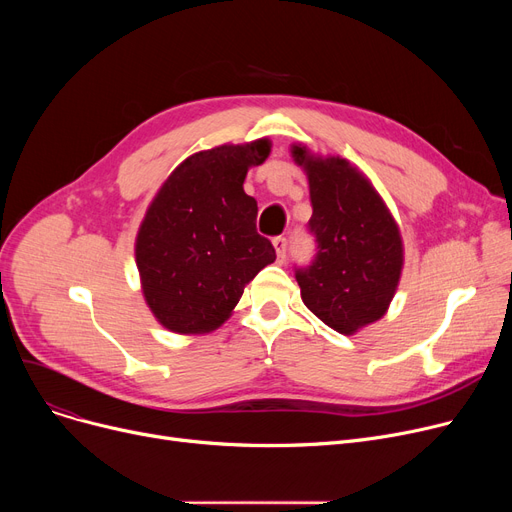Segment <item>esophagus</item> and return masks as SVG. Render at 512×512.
I'll list each match as a JSON object with an SVG mask.
<instances>
[{
  "mask_svg": "<svg viewBox=\"0 0 512 512\" xmlns=\"http://www.w3.org/2000/svg\"><path fill=\"white\" fill-rule=\"evenodd\" d=\"M274 249H276L278 261H284V259H286V251H288V240H286V236H276V238H274Z\"/></svg>",
  "mask_w": 512,
  "mask_h": 512,
  "instance_id": "esophagus-1",
  "label": "esophagus"
}]
</instances>
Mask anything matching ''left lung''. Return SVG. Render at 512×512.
<instances>
[{"mask_svg": "<svg viewBox=\"0 0 512 512\" xmlns=\"http://www.w3.org/2000/svg\"><path fill=\"white\" fill-rule=\"evenodd\" d=\"M307 170L315 238L309 265L294 267L303 303L340 334L380 319L398 286L402 242L396 222L369 180L346 159L292 147Z\"/></svg>", "mask_w": 512, "mask_h": 512, "instance_id": "8db88e82", "label": "left lung"}]
</instances>
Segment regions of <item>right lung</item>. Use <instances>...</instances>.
Segmentation results:
<instances>
[{"label":"right lung","instance_id":"right-lung-1","mask_svg":"<svg viewBox=\"0 0 512 512\" xmlns=\"http://www.w3.org/2000/svg\"><path fill=\"white\" fill-rule=\"evenodd\" d=\"M270 155L265 139L195 153L170 174L137 236L145 301L161 326L203 334L230 311L276 249L257 232V201L242 188Z\"/></svg>","mask_w":512,"mask_h":512}]
</instances>
